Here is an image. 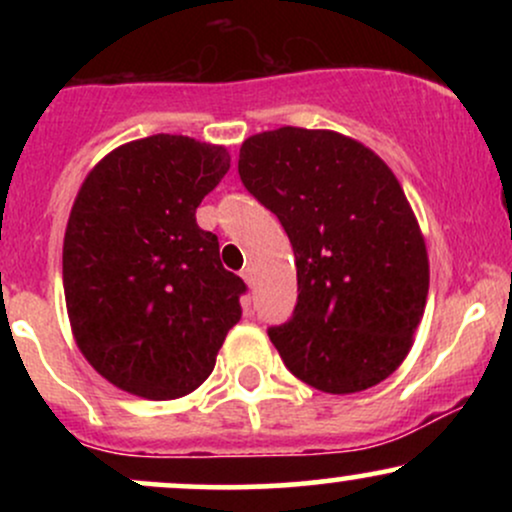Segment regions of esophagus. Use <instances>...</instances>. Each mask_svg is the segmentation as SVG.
Returning a JSON list of instances; mask_svg holds the SVG:
<instances>
[{
    "instance_id": "esophagus-1",
    "label": "esophagus",
    "mask_w": 512,
    "mask_h": 512,
    "mask_svg": "<svg viewBox=\"0 0 512 512\" xmlns=\"http://www.w3.org/2000/svg\"><path fill=\"white\" fill-rule=\"evenodd\" d=\"M240 276H243L245 284H248L250 289H252V284H255V272H252V269L248 267V269H243V272H240Z\"/></svg>"
}]
</instances>
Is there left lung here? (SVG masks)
<instances>
[{
	"mask_svg": "<svg viewBox=\"0 0 512 512\" xmlns=\"http://www.w3.org/2000/svg\"><path fill=\"white\" fill-rule=\"evenodd\" d=\"M238 173L296 255L298 303L269 330L286 368L330 395L390 378L428 296L426 243L395 173L356 139L303 127L245 139Z\"/></svg>",
	"mask_w": 512,
	"mask_h": 512,
	"instance_id": "obj_1",
	"label": "left lung"
}]
</instances>
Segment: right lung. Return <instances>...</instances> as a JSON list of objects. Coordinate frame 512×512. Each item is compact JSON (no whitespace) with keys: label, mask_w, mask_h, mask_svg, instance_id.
Segmentation results:
<instances>
[{"label":"right lung","mask_w":512,"mask_h":512,"mask_svg":"<svg viewBox=\"0 0 512 512\" xmlns=\"http://www.w3.org/2000/svg\"><path fill=\"white\" fill-rule=\"evenodd\" d=\"M228 168L223 146L154 134L110 151L74 199L62 248L69 322L86 361L129 395H190L240 320L243 279L195 219Z\"/></svg>","instance_id":"obj_1"}]
</instances>
